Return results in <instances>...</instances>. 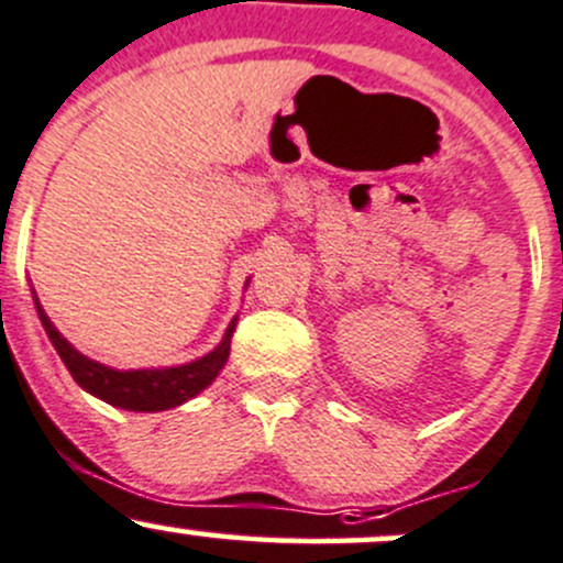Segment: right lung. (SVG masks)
I'll return each instance as SVG.
<instances>
[{"instance_id": "1", "label": "right lung", "mask_w": 563, "mask_h": 563, "mask_svg": "<svg viewBox=\"0 0 563 563\" xmlns=\"http://www.w3.org/2000/svg\"><path fill=\"white\" fill-rule=\"evenodd\" d=\"M36 312H40L42 325H45L47 336H51L55 352L60 355V361L66 363L69 374L74 376L82 390H88L96 398L107 400V404L117 406V409L125 411H165L173 406L187 404L189 398H195L197 393L206 390L208 385L219 376L224 368L227 357H230V344L238 318L232 320L230 329H227L224 339L213 352H208L206 357H197V361L184 363V366H170V368H139V372H117V368L103 366V363L90 361L82 352H77L60 336L58 329L53 325V320L47 318L42 310L40 299L34 294Z\"/></svg>"}]
</instances>
